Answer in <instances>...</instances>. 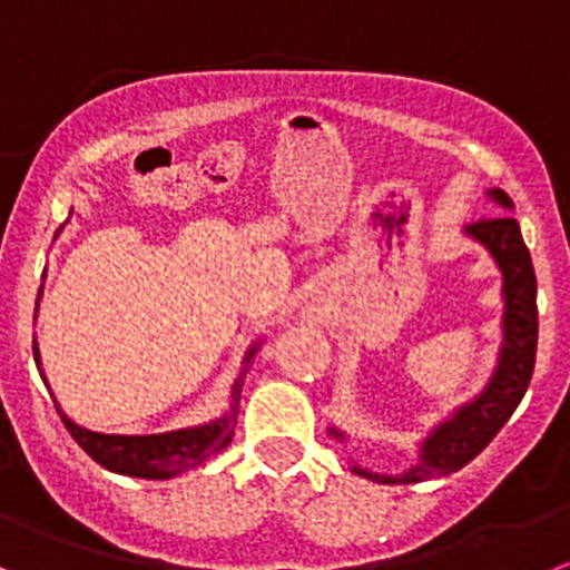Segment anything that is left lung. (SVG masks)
Here are the masks:
<instances>
[{
  "mask_svg": "<svg viewBox=\"0 0 570 570\" xmlns=\"http://www.w3.org/2000/svg\"><path fill=\"white\" fill-rule=\"evenodd\" d=\"M489 198L500 213L469 224L465 235L489 249L497 269L502 275V346L497 357L494 374L476 397L465 400L445 420H440L432 434L420 443L417 463L400 474H377V471L352 465V471L374 483H423L434 476L454 474L465 463L480 454L491 440L497 438L502 425L509 423L514 409L520 406L531 374H534L537 357V275L531 264L525 240H522L520 224L511 202L500 187L489 189ZM335 440H346V434L330 425Z\"/></svg>",
  "mask_w": 570,
  "mask_h": 570,
  "instance_id": "left-lung-1",
  "label": "left lung"
}]
</instances>
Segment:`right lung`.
<instances>
[{
  "instance_id": "obj_1",
  "label": "right lung",
  "mask_w": 570,
  "mask_h": 570,
  "mask_svg": "<svg viewBox=\"0 0 570 570\" xmlns=\"http://www.w3.org/2000/svg\"><path fill=\"white\" fill-rule=\"evenodd\" d=\"M65 229L61 224L56 229V235ZM42 297V289H39ZM39 297H36V312H39ZM261 341L253 343L244 357V366L255 357ZM33 361L36 366L42 368L39 361V346L33 343ZM247 372V368H244ZM233 383V403H229V412L222 417L209 420L202 425H189V429H176V432H161V434H101L90 432L85 425L73 423L68 414L61 412V406L56 403V412H59L61 423L68 425V432L73 434L76 443L90 454L99 465H105L107 471H116V474L127 476H141V480H170V476L184 474V471L196 469L204 460H209L213 454H218L222 449H227L229 440L235 434V409H238L240 400V377ZM45 381V374H42Z\"/></svg>"
}]
</instances>
